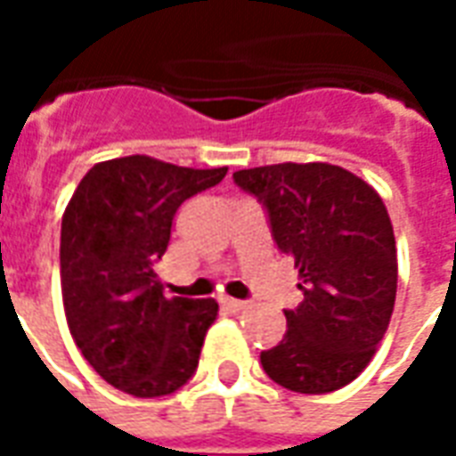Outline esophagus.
Listing matches in <instances>:
<instances>
[{"label": "esophagus", "mask_w": 456, "mask_h": 456, "mask_svg": "<svg viewBox=\"0 0 456 456\" xmlns=\"http://www.w3.org/2000/svg\"><path fill=\"white\" fill-rule=\"evenodd\" d=\"M222 303H224L229 310H234V313H244V310H248V307H251V303H248V300H234V297H224Z\"/></svg>", "instance_id": "obj_1"}]
</instances>
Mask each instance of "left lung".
<instances>
[{
    "mask_svg": "<svg viewBox=\"0 0 456 456\" xmlns=\"http://www.w3.org/2000/svg\"><path fill=\"white\" fill-rule=\"evenodd\" d=\"M268 209L278 248L296 261L305 300L286 310L283 339L261 366L288 391L320 395L352 383L381 344L398 256L381 195L332 163H276L234 173Z\"/></svg>",
    "mask_w": 456,
    "mask_h": 456,
    "instance_id": "8db88e82",
    "label": "left lung"
}]
</instances>
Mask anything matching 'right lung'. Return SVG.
<instances>
[{
  "mask_svg": "<svg viewBox=\"0 0 456 456\" xmlns=\"http://www.w3.org/2000/svg\"><path fill=\"white\" fill-rule=\"evenodd\" d=\"M224 168H183L151 156L102 160L63 212L61 290L68 330L104 381L136 398L178 391L198 369L217 300L166 297L156 261L175 209L217 185Z\"/></svg>",
  "mask_w": 456,
  "mask_h": 456,
  "instance_id": "1",
  "label": "right lung"
}]
</instances>
